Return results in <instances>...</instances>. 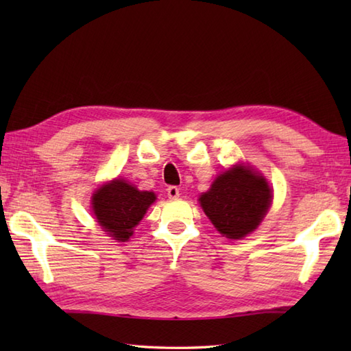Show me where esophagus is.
I'll return each mask as SVG.
<instances>
[{
    "label": "esophagus",
    "instance_id": "1",
    "mask_svg": "<svg viewBox=\"0 0 351 351\" xmlns=\"http://www.w3.org/2000/svg\"><path fill=\"white\" fill-rule=\"evenodd\" d=\"M167 196H169L170 199L180 197V189H178L176 185H170V187L167 189Z\"/></svg>",
    "mask_w": 351,
    "mask_h": 351
}]
</instances>
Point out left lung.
Returning a JSON list of instances; mask_svg holds the SVG:
<instances>
[{
	"mask_svg": "<svg viewBox=\"0 0 351 351\" xmlns=\"http://www.w3.org/2000/svg\"><path fill=\"white\" fill-rule=\"evenodd\" d=\"M273 191L265 178L244 164H235L215 178L199 204L219 232L241 240L252 234L270 210Z\"/></svg>",
	"mask_w": 351,
	"mask_h": 351,
	"instance_id": "8db88e82",
	"label": "left lung"
}]
</instances>
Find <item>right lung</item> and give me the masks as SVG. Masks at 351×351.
I'll return each instance as SVG.
<instances>
[{
    "instance_id": "1",
    "label": "right lung",
    "mask_w": 351,
    "mask_h": 351,
    "mask_svg": "<svg viewBox=\"0 0 351 351\" xmlns=\"http://www.w3.org/2000/svg\"><path fill=\"white\" fill-rule=\"evenodd\" d=\"M155 199V193L141 191L122 178H116L93 193L92 210L104 232L123 243L132 237L134 228Z\"/></svg>"
}]
</instances>
